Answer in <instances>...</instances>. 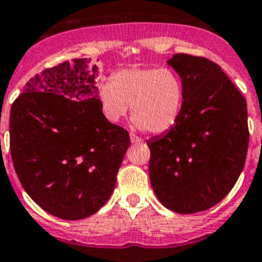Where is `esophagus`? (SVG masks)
<instances>
[{
  "label": "esophagus",
  "mask_w": 262,
  "mask_h": 262,
  "mask_svg": "<svg viewBox=\"0 0 262 262\" xmlns=\"http://www.w3.org/2000/svg\"><path fill=\"white\" fill-rule=\"evenodd\" d=\"M129 139H131V143H134V144H139L143 142V139H142V138H139V136L134 133L129 134Z\"/></svg>",
  "instance_id": "1"
}]
</instances>
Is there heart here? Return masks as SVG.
I'll use <instances>...</instances> for the list:
<instances>
[{
	"mask_svg": "<svg viewBox=\"0 0 262 262\" xmlns=\"http://www.w3.org/2000/svg\"><path fill=\"white\" fill-rule=\"evenodd\" d=\"M101 114L118 123L133 110L134 123L154 134L168 131L183 110L185 85L171 68H123L97 91Z\"/></svg>",
	"mask_w": 262,
	"mask_h": 262,
	"instance_id": "heart-1",
	"label": "heart"
}]
</instances>
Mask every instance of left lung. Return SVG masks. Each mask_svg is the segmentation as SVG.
<instances>
[{"label": "left lung", "mask_w": 262, "mask_h": 262, "mask_svg": "<svg viewBox=\"0 0 262 262\" xmlns=\"http://www.w3.org/2000/svg\"><path fill=\"white\" fill-rule=\"evenodd\" d=\"M185 85L183 110L165 135L147 140L151 186L179 214L221 202L235 185L249 146L245 97L221 67L179 53L168 60Z\"/></svg>", "instance_id": "left-lung-1"}]
</instances>
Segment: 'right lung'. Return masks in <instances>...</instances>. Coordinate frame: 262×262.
<instances>
[{
    "label": "right lung",
    "mask_w": 262,
    "mask_h": 262,
    "mask_svg": "<svg viewBox=\"0 0 262 262\" xmlns=\"http://www.w3.org/2000/svg\"><path fill=\"white\" fill-rule=\"evenodd\" d=\"M97 67L73 58L29 80L10 108V154L19 182L45 211L62 220L96 213L111 196L128 131L97 100Z\"/></svg>",
    "instance_id": "obj_1"
}]
</instances>
